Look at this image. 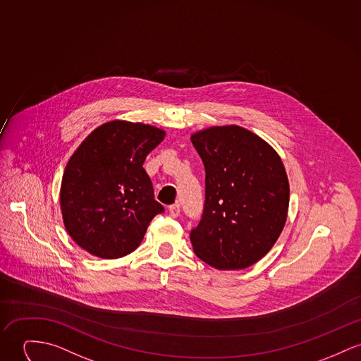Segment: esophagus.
<instances>
[{
    "label": "esophagus",
    "mask_w": 361,
    "mask_h": 361,
    "mask_svg": "<svg viewBox=\"0 0 361 361\" xmlns=\"http://www.w3.org/2000/svg\"><path fill=\"white\" fill-rule=\"evenodd\" d=\"M169 213H170L171 217H177L180 214V204L174 203V204L169 206Z\"/></svg>",
    "instance_id": "34e87169"
}]
</instances>
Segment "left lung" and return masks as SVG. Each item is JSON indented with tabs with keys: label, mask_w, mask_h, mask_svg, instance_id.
<instances>
[{
	"label": "left lung",
	"mask_w": 361,
	"mask_h": 361,
	"mask_svg": "<svg viewBox=\"0 0 361 361\" xmlns=\"http://www.w3.org/2000/svg\"><path fill=\"white\" fill-rule=\"evenodd\" d=\"M206 170V202L191 232L195 254L219 271L246 269L265 257L286 225L290 184L276 149L238 125L191 135Z\"/></svg>",
	"instance_id": "obj_1"
}]
</instances>
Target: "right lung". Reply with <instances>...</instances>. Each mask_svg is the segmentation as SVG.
<instances>
[{
    "label": "right lung",
    "mask_w": 361,
    "mask_h": 361,
    "mask_svg": "<svg viewBox=\"0 0 361 361\" xmlns=\"http://www.w3.org/2000/svg\"><path fill=\"white\" fill-rule=\"evenodd\" d=\"M165 136L157 126L116 119L96 128L74 151L61 178L60 209L81 249L115 259L139 247L151 220L165 212L142 167Z\"/></svg>",
    "instance_id": "right-lung-1"
}]
</instances>
